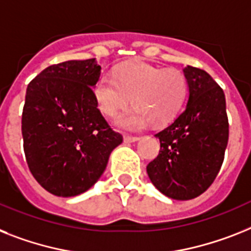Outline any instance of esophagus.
I'll return each mask as SVG.
<instances>
[{
    "mask_svg": "<svg viewBox=\"0 0 251 251\" xmlns=\"http://www.w3.org/2000/svg\"><path fill=\"white\" fill-rule=\"evenodd\" d=\"M140 140L138 136H124V142L126 144H130V142H136V141Z\"/></svg>",
    "mask_w": 251,
    "mask_h": 251,
    "instance_id": "1",
    "label": "esophagus"
}]
</instances>
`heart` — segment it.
Returning a JSON list of instances; mask_svg holds the SVG:
<instances>
[{
  "mask_svg": "<svg viewBox=\"0 0 251 251\" xmlns=\"http://www.w3.org/2000/svg\"><path fill=\"white\" fill-rule=\"evenodd\" d=\"M113 76H99L93 93L106 117L117 115L133 101L136 109L118 118V124L127 129H138L148 122L156 127L171 123L187 100V78L175 68L129 61L115 68Z\"/></svg>",
  "mask_w": 251,
  "mask_h": 251,
  "instance_id": "obj_1",
  "label": "heart"
}]
</instances>
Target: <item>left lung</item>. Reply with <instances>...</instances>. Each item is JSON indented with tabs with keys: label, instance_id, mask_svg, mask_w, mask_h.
<instances>
[{
	"label": "left lung",
	"instance_id": "obj_1",
	"mask_svg": "<svg viewBox=\"0 0 251 251\" xmlns=\"http://www.w3.org/2000/svg\"><path fill=\"white\" fill-rule=\"evenodd\" d=\"M188 102L185 111L155 136L159 155L148 165L151 182L176 200L198 198L214 182L228 142L225 92L205 70L185 68Z\"/></svg>",
	"mask_w": 251,
	"mask_h": 251
}]
</instances>
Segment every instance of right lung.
<instances>
[{"mask_svg":"<svg viewBox=\"0 0 251 251\" xmlns=\"http://www.w3.org/2000/svg\"><path fill=\"white\" fill-rule=\"evenodd\" d=\"M100 70L95 59L64 61L42 70L26 88L24 154L36 181L56 196L92 187L123 141L97 109L92 87Z\"/></svg>","mask_w":251,"mask_h":251,"instance_id":"obj_1","label":"right lung"}]
</instances>
